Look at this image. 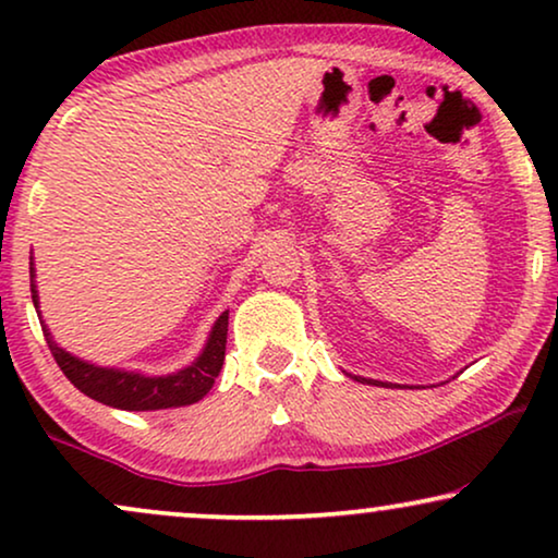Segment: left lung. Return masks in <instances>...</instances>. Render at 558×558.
<instances>
[{
  "mask_svg": "<svg viewBox=\"0 0 558 558\" xmlns=\"http://www.w3.org/2000/svg\"><path fill=\"white\" fill-rule=\"evenodd\" d=\"M348 376H350V373H348ZM350 378L361 380V384H373V386H384V388H391V384H384V380H373V378H361V376H350Z\"/></svg>",
  "mask_w": 558,
  "mask_h": 558,
  "instance_id": "8db88e82",
  "label": "left lung"
}]
</instances>
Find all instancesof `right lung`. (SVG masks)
I'll list each match as a JSON object with an SVG mask.
<instances>
[{
	"label": "right lung",
	"mask_w": 558,
	"mask_h": 558,
	"mask_svg": "<svg viewBox=\"0 0 558 558\" xmlns=\"http://www.w3.org/2000/svg\"><path fill=\"white\" fill-rule=\"evenodd\" d=\"M29 292H33V304L40 317L45 340L60 371L65 378L86 393L88 399L101 401L106 407L124 409V411H159V409H178L197 403L205 393L216 384L220 368L226 361V335H228V310L216 319L210 327L208 340L201 355L185 368L167 373V376H147L140 371H124V368H104V365L88 363L83 357L68 353L52 340L48 325L43 323L40 312V296H37L35 284V266L29 262Z\"/></svg>",
	"instance_id": "1"
}]
</instances>
